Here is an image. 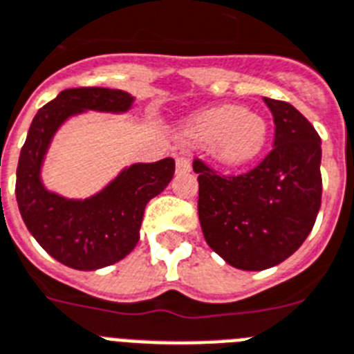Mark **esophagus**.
Listing matches in <instances>:
<instances>
[{
	"label": "esophagus",
	"instance_id": "34e87169",
	"mask_svg": "<svg viewBox=\"0 0 354 354\" xmlns=\"http://www.w3.org/2000/svg\"><path fill=\"white\" fill-rule=\"evenodd\" d=\"M192 169L191 165V160L187 156H180L176 158V172H180V174H183V172H189Z\"/></svg>",
	"mask_w": 354,
	"mask_h": 354
}]
</instances>
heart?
I'll return each mask as SVG.
<instances>
[{"label": "heart", "instance_id": "heart-1", "mask_svg": "<svg viewBox=\"0 0 354 354\" xmlns=\"http://www.w3.org/2000/svg\"><path fill=\"white\" fill-rule=\"evenodd\" d=\"M183 138L223 167H243L260 156L269 140V125L242 105L203 109L183 125Z\"/></svg>", "mask_w": 354, "mask_h": 354}]
</instances>
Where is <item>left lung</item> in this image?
I'll return each mask as SVG.
<instances>
[{
  "label": "left lung",
  "instance_id": "1",
  "mask_svg": "<svg viewBox=\"0 0 354 354\" xmlns=\"http://www.w3.org/2000/svg\"><path fill=\"white\" fill-rule=\"evenodd\" d=\"M274 118V147L240 176H220L200 160L198 216L212 251L242 271H263L309 236L322 203V140L291 103L263 97Z\"/></svg>",
  "mask_w": 354,
  "mask_h": 354
}]
</instances>
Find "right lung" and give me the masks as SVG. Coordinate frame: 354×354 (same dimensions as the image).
I'll return each instance as SVG.
<instances>
[{"mask_svg": "<svg viewBox=\"0 0 354 354\" xmlns=\"http://www.w3.org/2000/svg\"><path fill=\"white\" fill-rule=\"evenodd\" d=\"M134 96L103 87L65 88L34 116L16 171V200L36 242L63 266L96 271L123 260L140 240L145 205L169 185L174 160L132 163L93 196L74 200L48 191L41 167L53 138L83 112L123 114Z\"/></svg>", "mask_w": 354, "mask_h": 354, "instance_id": "obj_1", "label": "right lung"}]
</instances>
